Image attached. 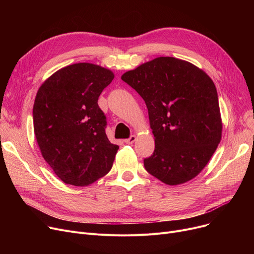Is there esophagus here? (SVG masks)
<instances>
[{"label": "esophagus", "instance_id": "34e87169", "mask_svg": "<svg viewBox=\"0 0 254 254\" xmlns=\"http://www.w3.org/2000/svg\"><path fill=\"white\" fill-rule=\"evenodd\" d=\"M136 136L135 135H131L128 139H126L124 142L126 143V144H128V145H130V144H132V143H134L135 141H136Z\"/></svg>", "mask_w": 254, "mask_h": 254}]
</instances>
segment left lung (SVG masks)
<instances>
[{
    "label": "left lung",
    "mask_w": 254,
    "mask_h": 254,
    "mask_svg": "<svg viewBox=\"0 0 254 254\" xmlns=\"http://www.w3.org/2000/svg\"><path fill=\"white\" fill-rule=\"evenodd\" d=\"M122 79L148 109L155 148L144 158L146 171L169 185L194 178L221 139L218 96L212 79L194 64L170 57L145 63Z\"/></svg>",
    "instance_id": "left-lung-1"
}]
</instances>
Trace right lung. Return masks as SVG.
Listing matches in <instances>:
<instances>
[{"label":"right lung","instance_id":"add662e5","mask_svg":"<svg viewBox=\"0 0 254 254\" xmlns=\"http://www.w3.org/2000/svg\"><path fill=\"white\" fill-rule=\"evenodd\" d=\"M114 74L79 63L59 70L39 88L33 120L46 163L66 184L85 186L105 176L118 146L106 135V115L98 105Z\"/></svg>","mask_w":254,"mask_h":254}]
</instances>
